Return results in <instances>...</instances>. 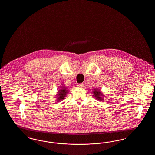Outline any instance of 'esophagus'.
Wrapping results in <instances>:
<instances>
[{
	"label": "esophagus",
	"mask_w": 155,
	"mask_h": 155,
	"mask_svg": "<svg viewBox=\"0 0 155 155\" xmlns=\"http://www.w3.org/2000/svg\"><path fill=\"white\" fill-rule=\"evenodd\" d=\"M84 84L83 83H80V84H77V86L78 87H80V88H83L84 87Z\"/></svg>",
	"instance_id": "obj_1"
}]
</instances>
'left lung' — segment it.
Wrapping results in <instances>:
<instances>
[{"instance_id": "8db88e82", "label": "left lung", "mask_w": 155, "mask_h": 155, "mask_svg": "<svg viewBox=\"0 0 155 155\" xmlns=\"http://www.w3.org/2000/svg\"><path fill=\"white\" fill-rule=\"evenodd\" d=\"M93 94H94V96L97 98V99L99 100H103V97L102 94L100 93V91L98 90H94V91H93Z\"/></svg>"}]
</instances>
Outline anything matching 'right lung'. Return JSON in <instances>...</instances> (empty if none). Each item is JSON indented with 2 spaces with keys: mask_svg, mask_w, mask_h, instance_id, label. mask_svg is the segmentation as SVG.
<instances>
[{
  "mask_svg": "<svg viewBox=\"0 0 155 155\" xmlns=\"http://www.w3.org/2000/svg\"><path fill=\"white\" fill-rule=\"evenodd\" d=\"M67 92V89L64 87L62 88V89H61V91H59L58 94V100H62V99H64V98L65 97V95H66V93Z\"/></svg>",
  "mask_w": 155,
  "mask_h": 155,
  "instance_id": "1",
  "label": "right lung"
}]
</instances>
